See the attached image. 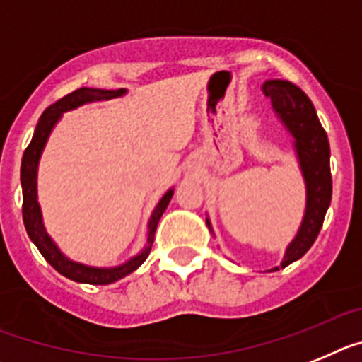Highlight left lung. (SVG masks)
I'll return each mask as SVG.
<instances>
[{
  "label": "left lung",
  "instance_id": "8db88e82",
  "mask_svg": "<svg viewBox=\"0 0 362 362\" xmlns=\"http://www.w3.org/2000/svg\"><path fill=\"white\" fill-rule=\"evenodd\" d=\"M260 89L272 98L275 116L282 127L290 133L295 158L306 189V206L300 226L290 244L286 246L281 266L268 269L269 273L290 266L313 246L332 202V173L328 136L317 118L315 107L306 94L286 80H266ZM206 224L209 233L215 237L209 216L206 218Z\"/></svg>",
  "mask_w": 362,
  "mask_h": 362
}]
</instances>
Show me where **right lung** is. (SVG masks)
I'll return each mask as SVG.
<instances>
[{
  "instance_id": "obj_1",
  "label": "right lung",
  "mask_w": 362,
  "mask_h": 362,
  "mask_svg": "<svg viewBox=\"0 0 362 362\" xmlns=\"http://www.w3.org/2000/svg\"><path fill=\"white\" fill-rule=\"evenodd\" d=\"M127 94V89H94V87H81V89L74 90V93L67 94L65 98L58 100L50 107H47L43 115L37 120L36 129H34L33 140H30L29 147L25 149L23 158H21V189H23V224L27 229L30 240L34 242V246L40 250L47 262L52 266L58 273L71 279L74 282H81V284H112V282L120 281L129 273H133L146 262V259L151 253V246L155 240L156 226L158 220L162 218L163 211L168 209L169 202L173 199L175 187H169L163 193L162 199L155 206L153 213H151L149 220H147V233H146V244L136 255L127 259L125 262L118 264V266H89V264L78 262L65 255L64 251L59 250V246L54 242V238L50 237L47 231L45 224H43L42 207L37 202V168H40V158L43 155L47 142H49L50 133L54 131L56 124L62 120L64 112L74 111L78 107L89 105V103L96 102H109V100L122 98Z\"/></svg>"
}]
</instances>
